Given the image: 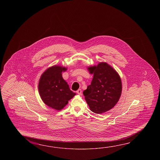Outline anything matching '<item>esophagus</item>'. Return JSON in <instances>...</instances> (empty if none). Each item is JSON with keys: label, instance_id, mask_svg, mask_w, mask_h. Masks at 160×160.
<instances>
[{"label": "esophagus", "instance_id": "1", "mask_svg": "<svg viewBox=\"0 0 160 160\" xmlns=\"http://www.w3.org/2000/svg\"><path fill=\"white\" fill-rule=\"evenodd\" d=\"M77 94H79V95H81L82 94V90L81 89H78L77 91Z\"/></svg>", "mask_w": 160, "mask_h": 160}]
</instances>
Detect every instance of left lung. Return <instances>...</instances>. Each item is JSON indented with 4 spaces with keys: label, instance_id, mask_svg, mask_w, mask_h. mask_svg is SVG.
Wrapping results in <instances>:
<instances>
[{
    "label": "left lung",
    "instance_id": "obj_1",
    "mask_svg": "<svg viewBox=\"0 0 160 160\" xmlns=\"http://www.w3.org/2000/svg\"><path fill=\"white\" fill-rule=\"evenodd\" d=\"M88 70L93 78L83 94L92 112L101 114L112 109L118 101L122 92L121 80L116 70L106 63H99Z\"/></svg>",
    "mask_w": 160,
    "mask_h": 160
}]
</instances>
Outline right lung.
I'll return each mask as SVG.
<instances>
[{
    "instance_id": "add662e5",
    "label": "right lung",
    "mask_w": 160,
    "mask_h": 160,
    "mask_svg": "<svg viewBox=\"0 0 160 160\" xmlns=\"http://www.w3.org/2000/svg\"><path fill=\"white\" fill-rule=\"evenodd\" d=\"M66 68L54 66L43 73L39 82L38 89L42 101L52 109L60 110L75 95L62 78V72Z\"/></svg>"
}]
</instances>
